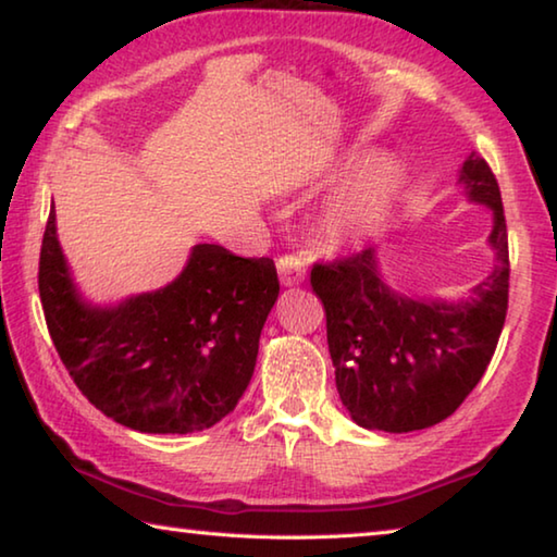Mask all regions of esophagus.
Wrapping results in <instances>:
<instances>
[{"mask_svg":"<svg viewBox=\"0 0 557 557\" xmlns=\"http://www.w3.org/2000/svg\"><path fill=\"white\" fill-rule=\"evenodd\" d=\"M277 272H280V282L285 287H295L305 282V262L295 256H282L277 260Z\"/></svg>","mask_w":557,"mask_h":557,"instance_id":"34e87169","label":"esophagus"}]
</instances>
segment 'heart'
Instances as JSON below:
<instances>
[{
    "label": "heart",
    "instance_id": "heart-1",
    "mask_svg": "<svg viewBox=\"0 0 557 557\" xmlns=\"http://www.w3.org/2000/svg\"><path fill=\"white\" fill-rule=\"evenodd\" d=\"M398 191V164L383 154L366 159L329 196L322 215H319V228L324 238L338 248L371 240L388 223Z\"/></svg>",
    "mask_w": 557,
    "mask_h": 557
}]
</instances>
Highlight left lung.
<instances>
[{"mask_svg": "<svg viewBox=\"0 0 557 557\" xmlns=\"http://www.w3.org/2000/svg\"><path fill=\"white\" fill-rule=\"evenodd\" d=\"M457 184L492 209L494 268L459 299L410 297L385 285L379 252L314 265L336 391L356 425L412 432L449 418L482 381L508 309V235L492 169L471 152Z\"/></svg>", "mask_w": 557, "mask_h": 557, "instance_id": "1", "label": "left lung"}]
</instances>
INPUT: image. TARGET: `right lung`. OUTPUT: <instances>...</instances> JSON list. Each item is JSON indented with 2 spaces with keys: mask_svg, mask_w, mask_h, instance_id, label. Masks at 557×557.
<instances>
[{
  "mask_svg": "<svg viewBox=\"0 0 557 557\" xmlns=\"http://www.w3.org/2000/svg\"><path fill=\"white\" fill-rule=\"evenodd\" d=\"M39 295L55 351L102 414L149 435H186L235 410L280 282L270 258L199 243L169 285L92 305L75 287L51 206Z\"/></svg>",
  "mask_w": 557,
  "mask_h": 557,
  "instance_id": "1",
  "label": "right lung"
}]
</instances>
